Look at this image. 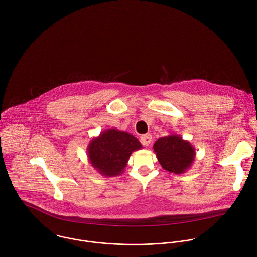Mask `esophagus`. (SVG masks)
<instances>
[{"instance_id":"1","label":"esophagus","mask_w":257,"mask_h":257,"mask_svg":"<svg viewBox=\"0 0 257 257\" xmlns=\"http://www.w3.org/2000/svg\"><path fill=\"white\" fill-rule=\"evenodd\" d=\"M151 136L149 135V134H147V135H143L142 137H141V143L144 145V146H149L150 145V143H151Z\"/></svg>"}]
</instances>
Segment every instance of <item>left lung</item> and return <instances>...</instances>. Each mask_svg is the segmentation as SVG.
<instances>
[{"instance_id": "8db88e82", "label": "left lung", "mask_w": 257, "mask_h": 257, "mask_svg": "<svg viewBox=\"0 0 257 257\" xmlns=\"http://www.w3.org/2000/svg\"><path fill=\"white\" fill-rule=\"evenodd\" d=\"M153 150L162 168L174 174L185 173L196 158L194 147L176 134L159 138L153 145Z\"/></svg>"}]
</instances>
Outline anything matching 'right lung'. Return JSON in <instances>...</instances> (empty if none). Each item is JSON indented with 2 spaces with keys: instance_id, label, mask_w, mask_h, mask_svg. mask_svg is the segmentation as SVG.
<instances>
[{
  "instance_id": "obj_1",
  "label": "right lung",
  "mask_w": 257,
  "mask_h": 257,
  "mask_svg": "<svg viewBox=\"0 0 257 257\" xmlns=\"http://www.w3.org/2000/svg\"><path fill=\"white\" fill-rule=\"evenodd\" d=\"M143 148L140 141L124 131L109 128L93 138L87 147L90 164L103 176L120 175L131 154Z\"/></svg>"
}]
</instances>
